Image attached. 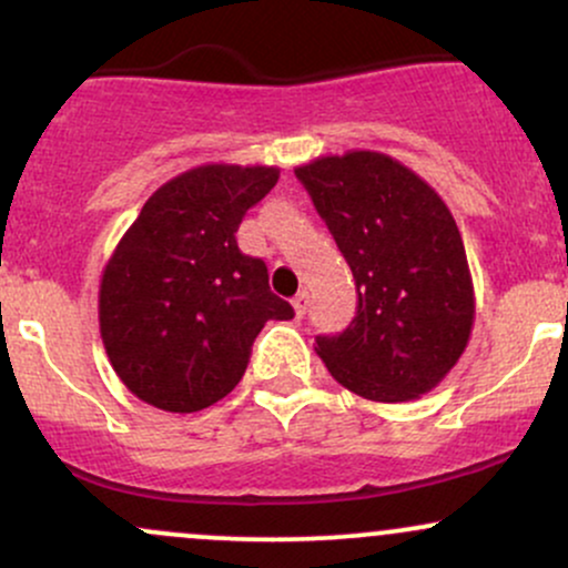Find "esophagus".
Returning a JSON list of instances; mask_svg holds the SVG:
<instances>
[{"label": "esophagus", "instance_id": "obj_1", "mask_svg": "<svg viewBox=\"0 0 568 568\" xmlns=\"http://www.w3.org/2000/svg\"><path fill=\"white\" fill-rule=\"evenodd\" d=\"M306 306H310V296H306L304 291L296 293V296H293V310H296L298 317L306 315Z\"/></svg>", "mask_w": 568, "mask_h": 568}]
</instances>
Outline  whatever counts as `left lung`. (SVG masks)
Here are the masks:
<instances>
[{
  "instance_id": "1",
  "label": "left lung",
  "mask_w": 568,
  "mask_h": 568,
  "mask_svg": "<svg viewBox=\"0 0 568 568\" xmlns=\"http://www.w3.org/2000/svg\"><path fill=\"white\" fill-rule=\"evenodd\" d=\"M347 258L357 312L317 355L349 393L406 403L438 387L470 342L473 277L440 194L379 152H347L296 168Z\"/></svg>"
}]
</instances>
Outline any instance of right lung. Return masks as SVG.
<instances>
[{"instance_id":"add662e5","label":"right lung","mask_w":568,"mask_h":568,"mask_svg":"<svg viewBox=\"0 0 568 568\" xmlns=\"http://www.w3.org/2000/svg\"><path fill=\"white\" fill-rule=\"evenodd\" d=\"M277 168L200 165L162 184L109 258L101 338L122 384L149 406L192 414L230 395L266 321L293 306L270 291L262 258L237 247L240 221L277 184Z\"/></svg>"}]
</instances>
